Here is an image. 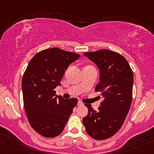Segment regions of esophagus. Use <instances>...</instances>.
Wrapping results in <instances>:
<instances>
[{"label":"esophagus","mask_w":154,"mask_h":154,"mask_svg":"<svg viewBox=\"0 0 154 154\" xmlns=\"http://www.w3.org/2000/svg\"><path fill=\"white\" fill-rule=\"evenodd\" d=\"M77 104H78V105H82V104H83V103L81 102V101H78V102H77Z\"/></svg>","instance_id":"1"}]
</instances>
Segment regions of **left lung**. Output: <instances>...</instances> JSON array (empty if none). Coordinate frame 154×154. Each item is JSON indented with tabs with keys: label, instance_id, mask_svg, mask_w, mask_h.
Segmentation results:
<instances>
[{
	"label": "left lung",
	"instance_id": "left-lung-1",
	"mask_svg": "<svg viewBox=\"0 0 154 154\" xmlns=\"http://www.w3.org/2000/svg\"><path fill=\"white\" fill-rule=\"evenodd\" d=\"M99 69V82L95 91H101L103 101L99 110L85 104L88 112L82 122L89 136L97 140L111 137L121 129L131 107L133 72L126 58L108 50L83 54Z\"/></svg>",
	"mask_w": 154,
	"mask_h": 154
}]
</instances>
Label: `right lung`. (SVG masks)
Wrapping results in <instances>:
<instances>
[{
	"instance_id": "right-lung-1",
	"label": "right lung",
	"mask_w": 154,
	"mask_h": 154,
	"mask_svg": "<svg viewBox=\"0 0 154 154\" xmlns=\"http://www.w3.org/2000/svg\"><path fill=\"white\" fill-rule=\"evenodd\" d=\"M80 55L57 47L38 52L30 60L22 80L23 102L30 126L45 137L63 131L77 99L55 95L66 70Z\"/></svg>"
}]
</instances>
